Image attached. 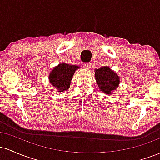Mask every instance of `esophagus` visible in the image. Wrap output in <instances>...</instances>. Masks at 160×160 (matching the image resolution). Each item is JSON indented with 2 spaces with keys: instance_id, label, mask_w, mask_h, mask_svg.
Masks as SVG:
<instances>
[{
  "instance_id": "obj_1",
  "label": "esophagus",
  "mask_w": 160,
  "mask_h": 160,
  "mask_svg": "<svg viewBox=\"0 0 160 160\" xmlns=\"http://www.w3.org/2000/svg\"><path fill=\"white\" fill-rule=\"evenodd\" d=\"M83 67H84V68H86V69H90V68H91V63H89V62H86V63H84L83 64Z\"/></svg>"
}]
</instances>
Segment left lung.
I'll list each match as a JSON object with an SVG mask.
<instances>
[{
	"mask_svg": "<svg viewBox=\"0 0 160 160\" xmlns=\"http://www.w3.org/2000/svg\"><path fill=\"white\" fill-rule=\"evenodd\" d=\"M95 80L101 91L110 94L116 89L120 82V78L109 67H102L95 70Z\"/></svg>",
	"mask_w": 160,
	"mask_h": 160,
	"instance_id": "1",
	"label": "left lung"
}]
</instances>
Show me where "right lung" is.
<instances>
[{"label":"right lung","mask_w":160,"mask_h":160,"mask_svg":"<svg viewBox=\"0 0 160 160\" xmlns=\"http://www.w3.org/2000/svg\"><path fill=\"white\" fill-rule=\"evenodd\" d=\"M78 68L79 67L76 65H70L65 63L60 64L51 71L49 77V81L58 92L66 90L69 88L73 75Z\"/></svg>","instance_id":"right-lung-1"}]
</instances>
